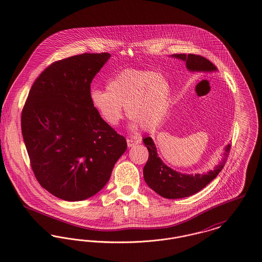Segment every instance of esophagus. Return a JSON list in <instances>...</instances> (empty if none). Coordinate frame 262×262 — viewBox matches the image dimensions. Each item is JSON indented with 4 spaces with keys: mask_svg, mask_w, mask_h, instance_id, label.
Instances as JSON below:
<instances>
[{
    "mask_svg": "<svg viewBox=\"0 0 262 262\" xmlns=\"http://www.w3.org/2000/svg\"><path fill=\"white\" fill-rule=\"evenodd\" d=\"M126 142H127V146H128V147H133V146H135V145H137V144L139 143L138 140L133 139V138H127V139H126Z\"/></svg>",
    "mask_w": 262,
    "mask_h": 262,
    "instance_id": "esophagus-1",
    "label": "esophagus"
}]
</instances>
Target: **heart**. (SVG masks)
Wrapping results in <instances>:
<instances>
[{"label": "heart", "instance_id": "heart-1", "mask_svg": "<svg viewBox=\"0 0 262 262\" xmlns=\"http://www.w3.org/2000/svg\"><path fill=\"white\" fill-rule=\"evenodd\" d=\"M90 102L101 119L116 126L123 118V106L133 125L153 129L161 124L169 108L171 85L162 74L127 69L114 75L107 90L92 89Z\"/></svg>", "mask_w": 262, "mask_h": 262}]
</instances>
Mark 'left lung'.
Returning a JSON list of instances; mask_svg holds the SVG:
<instances>
[{"label":"left lung","instance_id":"obj_1","mask_svg":"<svg viewBox=\"0 0 262 262\" xmlns=\"http://www.w3.org/2000/svg\"><path fill=\"white\" fill-rule=\"evenodd\" d=\"M172 57L185 61L187 70L191 72H212L217 70L209 60L200 55L174 54ZM143 142L149 152L148 160L143 168L145 183L159 195L170 200L190 196L206 187L224 168L232 146V144L227 145L223 161L213 171H209L207 174H185L176 172L162 162L160 157L157 156V149L151 137L143 138Z\"/></svg>","mask_w":262,"mask_h":262}]
</instances>
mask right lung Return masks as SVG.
<instances>
[{
	"label": "right lung",
	"instance_id": "add662e5",
	"mask_svg": "<svg viewBox=\"0 0 262 262\" xmlns=\"http://www.w3.org/2000/svg\"><path fill=\"white\" fill-rule=\"evenodd\" d=\"M110 57L84 53L51 63L25 101L21 132L31 169L58 199L79 201L96 194L127 147L89 98L92 79Z\"/></svg>",
	"mask_w": 262,
	"mask_h": 262
}]
</instances>
